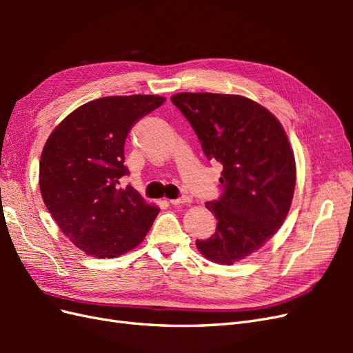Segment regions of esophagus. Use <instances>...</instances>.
I'll return each mask as SVG.
<instances>
[{
	"label": "esophagus",
	"instance_id": "esophagus-1",
	"mask_svg": "<svg viewBox=\"0 0 353 353\" xmlns=\"http://www.w3.org/2000/svg\"><path fill=\"white\" fill-rule=\"evenodd\" d=\"M169 201H170V205H183V203L190 201V197L188 196H181L178 199H172V200H169Z\"/></svg>",
	"mask_w": 353,
	"mask_h": 353
}]
</instances>
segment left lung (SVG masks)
I'll return each mask as SVG.
<instances>
[{"mask_svg": "<svg viewBox=\"0 0 353 353\" xmlns=\"http://www.w3.org/2000/svg\"><path fill=\"white\" fill-rule=\"evenodd\" d=\"M197 134L208 160L222 165V196L208 201L216 232L196 240L206 259L232 265L259 250L292 206L296 162L280 121L243 95L179 92L170 97Z\"/></svg>", "mask_w": 353, "mask_h": 353, "instance_id": "1", "label": "left lung"}]
</instances>
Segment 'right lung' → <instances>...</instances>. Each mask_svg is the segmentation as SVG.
I'll use <instances>...</instances> for the list:
<instances>
[{"instance_id": "1", "label": "right lung", "mask_w": 353, "mask_h": 353, "mask_svg": "<svg viewBox=\"0 0 353 353\" xmlns=\"http://www.w3.org/2000/svg\"><path fill=\"white\" fill-rule=\"evenodd\" d=\"M160 95H113L85 103L51 132L39 162L42 200L63 234L87 254L117 258L140 244L159 213L131 185L123 147Z\"/></svg>"}]
</instances>
